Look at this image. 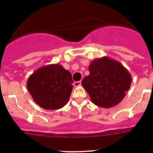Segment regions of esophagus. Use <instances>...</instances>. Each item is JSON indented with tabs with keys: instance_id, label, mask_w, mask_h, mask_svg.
<instances>
[{
	"instance_id": "1",
	"label": "esophagus",
	"mask_w": 153,
	"mask_h": 153,
	"mask_svg": "<svg viewBox=\"0 0 153 153\" xmlns=\"http://www.w3.org/2000/svg\"><path fill=\"white\" fill-rule=\"evenodd\" d=\"M74 86H75V87H77V86H80L81 82H80V81H77V82H75V83H74Z\"/></svg>"
}]
</instances>
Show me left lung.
I'll return each mask as SVG.
<instances>
[{"label": "left lung", "instance_id": "obj_1", "mask_svg": "<svg viewBox=\"0 0 153 153\" xmlns=\"http://www.w3.org/2000/svg\"><path fill=\"white\" fill-rule=\"evenodd\" d=\"M90 75L82 80L92 102L102 108L117 106L130 87L131 75L117 60L107 56L97 58L89 66Z\"/></svg>", "mask_w": 153, "mask_h": 153}]
</instances>
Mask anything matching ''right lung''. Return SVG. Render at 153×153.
Instances as JSON below:
<instances>
[{
	"instance_id": "add662e5",
	"label": "right lung",
	"mask_w": 153,
	"mask_h": 153,
	"mask_svg": "<svg viewBox=\"0 0 153 153\" xmlns=\"http://www.w3.org/2000/svg\"><path fill=\"white\" fill-rule=\"evenodd\" d=\"M72 76L60 64L40 67L29 76L27 87L33 100L45 109H58L67 103L73 90Z\"/></svg>"
}]
</instances>
